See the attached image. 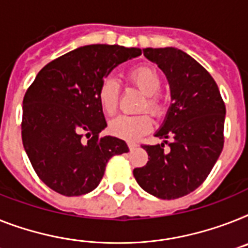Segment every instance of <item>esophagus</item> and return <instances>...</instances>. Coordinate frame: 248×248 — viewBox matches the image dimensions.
<instances>
[{
  "mask_svg": "<svg viewBox=\"0 0 248 248\" xmlns=\"http://www.w3.org/2000/svg\"><path fill=\"white\" fill-rule=\"evenodd\" d=\"M128 146H129V149H130V151H133V149H137L139 147L138 144H137V143H134V142H129Z\"/></svg>",
  "mask_w": 248,
  "mask_h": 248,
  "instance_id": "esophagus-1",
  "label": "esophagus"
}]
</instances>
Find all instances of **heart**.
<instances>
[{
	"instance_id": "heart-1",
	"label": "heart",
	"mask_w": 248,
	"mask_h": 248,
	"mask_svg": "<svg viewBox=\"0 0 248 248\" xmlns=\"http://www.w3.org/2000/svg\"><path fill=\"white\" fill-rule=\"evenodd\" d=\"M128 77L129 81L146 95V101L142 104V110L147 109L153 115H158L162 111V102L158 97L162 81L156 69L151 67H138L130 71ZM118 99H119V85L115 78L108 77L102 81L99 89V102L102 110L108 115H112L116 111ZM151 126L152 122L146 114L120 115L110 123V130L112 134L126 140H137L144 136Z\"/></svg>"
}]
</instances>
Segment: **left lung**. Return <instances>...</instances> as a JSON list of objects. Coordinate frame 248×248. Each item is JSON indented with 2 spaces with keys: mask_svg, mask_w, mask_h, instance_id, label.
Instances as JSON below:
<instances>
[{
  "mask_svg": "<svg viewBox=\"0 0 248 248\" xmlns=\"http://www.w3.org/2000/svg\"><path fill=\"white\" fill-rule=\"evenodd\" d=\"M143 54L165 73L171 104L155 133L163 142L143 146L149 161L133 175L151 195L177 199L198 189L219 158L226 105L209 72L185 52L167 46L146 48ZM169 136L173 142L165 150Z\"/></svg>",
  "mask_w": 248,
  "mask_h": 248,
  "instance_id": "obj_1",
  "label": "left lung"
}]
</instances>
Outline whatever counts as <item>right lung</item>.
<instances>
[{"mask_svg":"<svg viewBox=\"0 0 248 248\" xmlns=\"http://www.w3.org/2000/svg\"><path fill=\"white\" fill-rule=\"evenodd\" d=\"M140 53L108 44L79 46L48 63L26 91L22 144L36 175L58 194L90 193L108 161L129 152L125 140L99 136L108 126L99 89L112 69Z\"/></svg>","mask_w":248,"mask_h":248,"instance_id":"right-lung-1","label":"right lung"}]
</instances>
